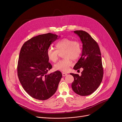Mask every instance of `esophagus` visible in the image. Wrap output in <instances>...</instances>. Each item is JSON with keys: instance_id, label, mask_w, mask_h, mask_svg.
Masks as SVG:
<instances>
[{"instance_id": "esophagus-1", "label": "esophagus", "mask_w": 122, "mask_h": 122, "mask_svg": "<svg viewBox=\"0 0 122 122\" xmlns=\"http://www.w3.org/2000/svg\"><path fill=\"white\" fill-rule=\"evenodd\" d=\"M62 76H63V77L66 76L67 75V73H65V72H62Z\"/></svg>"}]
</instances>
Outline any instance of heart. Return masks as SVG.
<instances>
[{"label":"heart","instance_id":"b5f03b06","mask_svg":"<svg viewBox=\"0 0 122 122\" xmlns=\"http://www.w3.org/2000/svg\"><path fill=\"white\" fill-rule=\"evenodd\" d=\"M55 49L50 47L47 51V55L49 60L56 62L58 59L59 53H62L64 59L59 61L55 65L56 70L63 72L68 70L72 65V60H76L80 57L81 53V43L77 41H72L68 38H64L56 42Z\"/></svg>","mask_w":122,"mask_h":122}]
</instances>
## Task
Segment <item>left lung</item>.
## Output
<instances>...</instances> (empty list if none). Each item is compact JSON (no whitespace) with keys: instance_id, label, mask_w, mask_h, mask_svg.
Listing matches in <instances>:
<instances>
[{"instance_id":"8db88e82","label":"left lung","mask_w":122,"mask_h":122,"mask_svg":"<svg viewBox=\"0 0 122 122\" xmlns=\"http://www.w3.org/2000/svg\"><path fill=\"white\" fill-rule=\"evenodd\" d=\"M82 43L81 58L74 66L75 70L83 68L81 76L70 73L74 81L72 83L73 90L80 96L91 94L100 86L102 81L104 70L101 54L98 43L86 31H75Z\"/></svg>"}]
</instances>
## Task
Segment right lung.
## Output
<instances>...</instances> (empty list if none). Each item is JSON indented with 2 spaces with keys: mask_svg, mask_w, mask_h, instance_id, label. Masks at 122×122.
I'll list each match as a JSON object with an SVG mask.
<instances>
[{
  "mask_svg": "<svg viewBox=\"0 0 122 122\" xmlns=\"http://www.w3.org/2000/svg\"><path fill=\"white\" fill-rule=\"evenodd\" d=\"M58 38L50 33L40 35L26 41L21 48L17 67L18 79L25 91L36 99L46 100L52 96L62 77L60 71L47 74L52 66L47 51Z\"/></svg>",
  "mask_w": 122,
  "mask_h": 122,
  "instance_id": "obj_1",
  "label": "right lung"
}]
</instances>
